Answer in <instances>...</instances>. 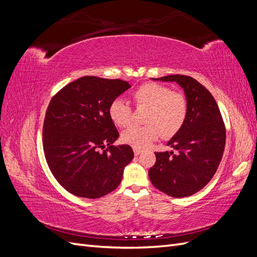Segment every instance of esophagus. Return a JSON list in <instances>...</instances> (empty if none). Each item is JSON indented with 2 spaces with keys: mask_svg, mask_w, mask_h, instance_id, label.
Returning <instances> with one entry per match:
<instances>
[{
  "mask_svg": "<svg viewBox=\"0 0 257 257\" xmlns=\"http://www.w3.org/2000/svg\"><path fill=\"white\" fill-rule=\"evenodd\" d=\"M141 153H142V150L138 149V148H135V147H134V154L136 155V157H137V155L141 154Z\"/></svg>",
  "mask_w": 257,
  "mask_h": 257,
  "instance_id": "34e87169",
  "label": "esophagus"
}]
</instances>
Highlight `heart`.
<instances>
[{"label":"heart","mask_w":257,"mask_h":257,"mask_svg":"<svg viewBox=\"0 0 257 257\" xmlns=\"http://www.w3.org/2000/svg\"><path fill=\"white\" fill-rule=\"evenodd\" d=\"M137 108L146 109L145 125H134L123 132L122 142L135 148H145L161 134L164 138L174 136L180 130L188 114V100L180 92L155 82L142 84L133 93ZM110 120L119 127L132 122L131 106L122 98H115L108 108Z\"/></svg>","instance_id":"obj_1"}]
</instances>
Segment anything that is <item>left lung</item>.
<instances>
[{
    "label": "left lung",
    "mask_w": 257,
    "mask_h": 257,
    "mask_svg": "<svg viewBox=\"0 0 257 257\" xmlns=\"http://www.w3.org/2000/svg\"><path fill=\"white\" fill-rule=\"evenodd\" d=\"M154 80L177 82L188 100L182 127L167 143L173 151L155 152L149 169L152 184L172 197H186L206 186L223 157L226 130L214 97L196 79L169 75Z\"/></svg>",
    "instance_id": "8db88e82"
}]
</instances>
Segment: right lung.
<instances>
[{
  "mask_svg": "<svg viewBox=\"0 0 257 257\" xmlns=\"http://www.w3.org/2000/svg\"><path fill=\"white\" fill-rule=\"evenodd\" d=\"M127 81L84 76L62 88L46 111L43 147L52 175L73 195L99 198L118 188L134 158L128 145L113 146L119 133L110 103Z\"/></svg>",
  "mask_w": 257,
  "mask_h": 257,
  "instance_id": "right-lung-1",
  "label": "right lung"
}]
</instances>
